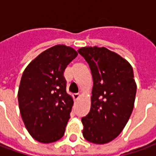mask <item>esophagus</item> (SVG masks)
<instances>
[{"label":"esophagus","instance_id":"obj_1","mask_svg":"<svg viewBox=\"0 0 156 156\" xmlns=\"http://www.w3.org/2000/svg\"><path fill=\"white\" fill-rule=\"evenodd\" d=\"M80 96H81L80 94H73V99H74V101H77V100L79 99Z\"/></svg>","mask_w":156,"mask_h":156}]
</instances>
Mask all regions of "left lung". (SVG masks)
Returning a JSON list of instances; mask_svg holds the SVG:
<instances>
[{
  "label": "left lung",
  "mask_w": 156,
  "mask_h": 156,
  "mask_svg": "<svg viewBox=\"0 0 156 156\" xmlns=\"http://www.w3.org/2000/svg\"><path fill=\"white\" fill-rule=\"evenodd\" d=\"M91 70V108L82 119L83 135L103 144L115 140L127 124L134 105L137 85L130 63L120 55L102 47L78 49Z\"/></svg>",
  "instance_id": "obj_1"
}]
</instances>
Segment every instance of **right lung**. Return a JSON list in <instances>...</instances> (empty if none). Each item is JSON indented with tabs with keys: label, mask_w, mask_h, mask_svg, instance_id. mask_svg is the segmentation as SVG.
<instances>
[{
	"label": "right lung",
	"mask_w": 156,
	"mask_h": 156,
	"mask_svg": "<svg viewBox=\"0 0 156 156\" xmlns=\"http://www.w3.org/2000/svg\"><path fill=\"white\" fill-rule=\"evenodd\" d=\"M78 52L66 45H55L32 60L22 73L18 104L22 120L36 140L49 144L60 140L73 105L66 92L63 72Z\"/></svg>",
	"instance_id": "right-lung-1"
}]
</instances>
